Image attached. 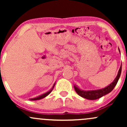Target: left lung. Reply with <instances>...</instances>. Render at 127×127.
<instances>
[{"label":"left lung","mask_w":127,"mask_h":127,"mask_svg":"<svg viewBox=\"0 0 127 127\" xmlns=\"http://www.w3.org/2000/svg\"><path fill=\"white\" fill-rule=\"evenodd\" d=\"M121 70L122 65H121L118 73V75L116 76V78L114 79V81L109 86H107L104 88L101 89V90H93V91H83V90L79 89L76 86H74V88H75V90L77 94L81 97H84V98L88 99V100H96V99L100 98V97H103V96L110 93L113 90V88H115V87L117 84L118 81L119 77L121 76Z\"/></svg>","instance_id":"8db88e82"}]
</instances>
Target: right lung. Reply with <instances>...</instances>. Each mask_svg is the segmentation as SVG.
I'll return each mask as SVG.
<instances>
[{
	"label": "right lung",
	"mask_w": 127,
	"mask_h": 127,
	"mask_svg": "<svg viewBox=\"0 0 127 127\" xmlns=\"http://www.w3.org/2000/svg\"><path fill=\"white\" fill-rule=\"evenodd\" d=\"M54 85H55V84H54V86H53V87H52V90H50V91H48V92H47V93H45V94H42V95H41L39 96V97H36V98H31V99H30V100H40V99H42V98H44V97H46V96H47L48 95V94H49V93H51V91H52V89H53V88H54Z\"/></svg>",
	"instance_id": "add662e5"
}]
</instances>
